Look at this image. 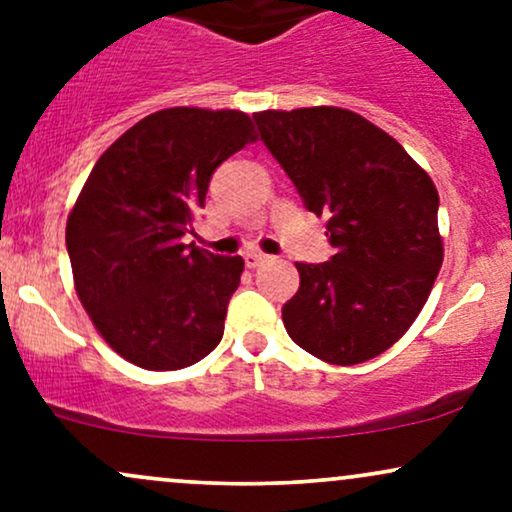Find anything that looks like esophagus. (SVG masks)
<instances>
[{
    "label": "esophagus",
    "mask_w": 512,
    "mask_h": 512,
    "mask_svg": "<svg viewBox=\"0 0 512 512\" xmlns=\"http://www.w3.org/2000/svg\"><path fill=\"white\" fill-rule=\"evenodd\" d=\"M245 264H248L250 269H257V267H262L264 262H269V255H264V252H257V250H252V252H245Z\"/></svg>",
    "instance_id": "34e87169"
}]
</instances>
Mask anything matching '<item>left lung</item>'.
Returning <instances> with one entry per match:
<instances>
[{
	"label": "left lung",
	"instance_id": "1",
	"mask_svg": "<svg viewBox=\"0 0 512 512\" xmlns=\"http://www.w3.org/2000/svg\"><path fill=\"white\" fill-rule=\"evenodd\" d=\"M252 120L305 209L330 216L334 255L296 262L286 332L334 366L383 354L421 313L443 264L436 185L397 139L351 110H264Z\"/></svg>",
	"mask_w": 512,
	"mask_h": 512
}]
</instances>
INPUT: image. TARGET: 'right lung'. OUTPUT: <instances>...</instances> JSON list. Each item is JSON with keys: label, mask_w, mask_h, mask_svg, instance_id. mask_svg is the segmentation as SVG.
I'll return each mask as SVG.
<instances>
[{"label": "right lung", "mask_w": 512, "mask_h": 512, "mask_svg": "<svg viewBox=\"0 0 512 512\" xmlns=\"http://www.w3.org/2000/svg\"><path fill=\"white\" fill-rule=\"evenodd\" d=\"M240 110L168 108L129 127L67 219L74 286L96 330L146 370L202 361L223 337L243 257L185 245L214 170L255 142Z\"/></svg>", "instance_id": "right-lung-1"}]
</instances>
